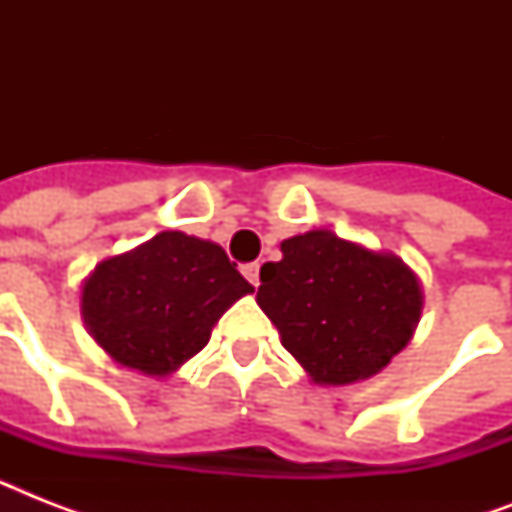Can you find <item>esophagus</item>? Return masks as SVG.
Returning a JSON list of instances; mask_svg holds the SVG:
<instances>
[{
  "instance_id": "esophagus-1",
  "label": "esophagus",
  "mask_w": 512,
  "mask_h": 512,
  "mask_svg": "<svg viewBox=\"0 0 512 512\" xmlns=\"http://www.w3.org/2000/svg\"><path fill=\"white\" fill-rule=\"evenodd\" d=\"M241 273L247 276V281L252 284V287H257V284H260V265L257 263H247L244 268H241Z\"/></svg>"
}]
</instances>
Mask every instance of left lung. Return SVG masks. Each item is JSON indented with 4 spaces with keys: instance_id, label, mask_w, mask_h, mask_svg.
Instances as JSON below:
<instances>
[{
    "instance_id": "8db88e82",
    "label": "left lung",
    "mask_w": 512,
    "mask_h": 512,
    "mask_svg": "<svg viewBox=\"0 0 512 512\" xmlns=\"http://www.w3.org/2000/svg\"><path fill=\"white\" fill-rule=\"evenodd\" d=\"M257 305L313 382L350 385L412 340L422 287L401 257L319 228L281 241L279 263L260 268Z\"/></svg>"
}]
</instances>
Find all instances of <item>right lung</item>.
<instances>
[{"label": "right lung", "mask_w": 512, "mask_h": 512, "mask_svg": "<svg viewBox=\"0 0 512 512\" xmlns=\"http://www.w3.org/2000/svg\"><path fill=\"white\" fill-rule=\"evenodd\" d=\"M249 284L215 241L162 231L108 257L82 287V319L116 364L167 377L209 342Z\"/></svg>", "instance_id": "add662e5"}]
</instances>
